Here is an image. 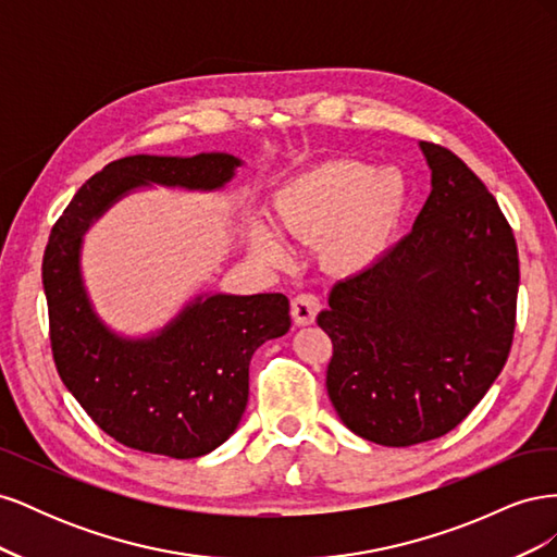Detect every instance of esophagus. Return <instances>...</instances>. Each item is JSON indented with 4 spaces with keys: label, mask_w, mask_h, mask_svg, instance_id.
Instances as JSON below:
<instances>
[{
    "label": "esophagus",
    "mask_w": 557,
    "mask_h": 557,
    "mask_svg": "<svg viewBox=\"0 0 557 557\" xmlns=\"http://www.w3.org/2000/svg\"><path fill=\"white\" fill-rule=\"evenodd\" d=\"M318 311H320V299L311 293L297 295L290 305V313H293V320L297 325H311Z\"/></svg>",
    "instance_id": "esophagus-1"
}]
</instances>
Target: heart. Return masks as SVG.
Instances as JSON below:
<instances>
[{
    "label": "heart",
    "mask_w": 557,
    "mask_h": 557,
    "mask_svg": "<svg viewBox=\"0 0 557 557\" xmlns=\"http://www.w3.org/2000/svg\"><path fill=\"white\" fill-rule=\"evenodd\" d=\"M407 195V181L395 166L374 170L360 160L332 158L281 185L274 218L297 239H323V258L336 272L360 274L391 248ZM248 239L258 256L283 260V242L267 223L252 221Z\"/></svg>",
    "instance_id": "obj_1"
}]
</instances>
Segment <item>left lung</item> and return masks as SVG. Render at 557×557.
<instances>
[{
  "instance_id": "8db88e82",
  "label": "left lung",
  "mask_w": 557,
  "mask_h": 557,
  "mask_svg": "<svg viewBox=\"0 0 557 557\" xmlns=\"http://www.w3.org/2000/svg\"><path fill=\"white\" fill-rule=\"evenodd\" d=\"M432 193L413 230L339 281L318 325L332 339L327 395L344 425L381 446L458 428L509 358L518 248L495 197L448 148L420 141Z\"/></svg>"
}]
</instances>
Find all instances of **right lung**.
Instances as JSON below:
<instances>
[{
  "label": "right lung",
  "instance_id": "right-lung-1",
  "mask_svg": "<svg viewBox=\"0 0 557 557\" xmlns=\"http://www.w3.org/2000/svg\"><path fill=\"white\" fill-rule=\"evenodd\" d=\"M242 164L230 153L109 162L50 230L41 276L58 374L95 423L127 448L188 460L227 442L246 411L252 352L290 330V305L281 293L197 295L162 330L123 336L88 297L83 234L132 190H221Z\"/></svg>",
  "mask_w": 557,
  "mask_h": 557
}]
</instances>
